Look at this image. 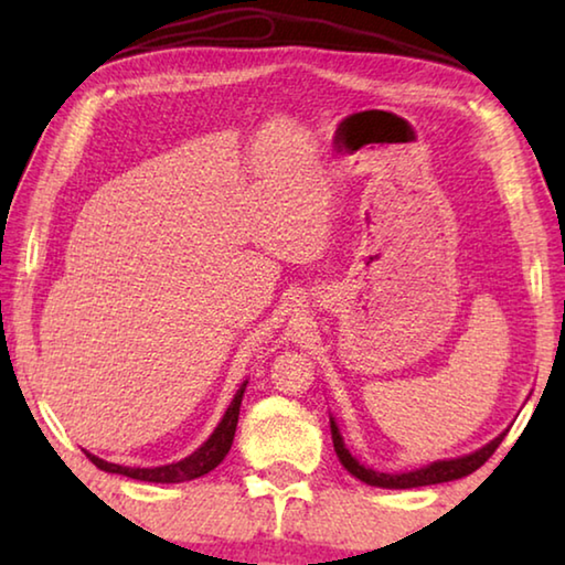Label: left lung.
Masks as SVG:
<instances>
[{"mask_svg":"<svg viewBox=\"0 0 565 565\" xmlns=\"http://www.w3.org/2000/svg\"><path fill=\"white\" fill-rule=\"evenodd\" d=\"M331 436H333V448H337L339 461L351 476H356L359 481L369 486H381V489H416V486L446 483V481H456V478L473 473L476 468H481L486 461H489L495 448H499V444L503 441L505 434L493 438V441L489 446H483L481 451L468 454L463 458H451V461H436L431 466H424L418 468V471H408V473H379V471H371L366 466H361L356 458L349 454V448L343 446V438L333 420H331Z\"/></svg>","mask_w":565,"mask_h":565,"instance_id":"8db88e82","label":"left lung"}]
</instances>
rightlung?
Masks as SVG:
<instances>
[{
	"mask_svg": "<svg viewBox=\"0 0 565 565\" xmlns=\"http://www.w3.org/2000/svg\"><path fill=\"white\" fill-rule=\"evenodd\" d=\"M244 388H246V384L236 391L232 406L226 408L222 424H218L216 431L209 436V441L202 448H196L191 456H186L184 461L157 466V468H129V466H119V463H107L92 454H87V458L94 466L102 468V471L121 473L127 478H137V481H149V483H181V481H191V478L204 476L209 471H214V468L224 461V456L228 454V448H232V444H234V434H236V424H238V406H242Z\"/></svg>",
	"mask_w": 565,
	"mask_h": 565,
	"instance_id": "1",
	"label": "right lung"
}]
</instances>
